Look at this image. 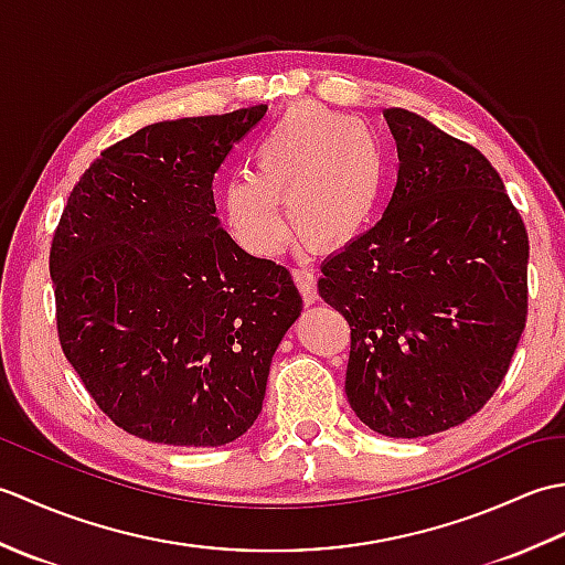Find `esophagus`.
Masks as SVG:
<instances>
[{
    "label": "esophagus",
    "instance_id": "obj_1",
    "mask_svg": "<svg viewBox=\"0 0 565 565\" xmlns=\"http://www.w3.org/2000/svg\"><path fill=\"white\" fill-rule=\"evenodd\" d=\"M294 279L301 289V296L306 306H313L318 301V284H316V269L308 267V264H298L294 269Z\"/></svg>",
    "mask_w": 565,
    "mask_h": 565
}]
</instances>
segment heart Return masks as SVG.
<instances>
[{"label":"heart","mask_w":565,"mask_h":565,"mask_svg":"<svg viewBox=\"0 0 565 565\" xmlns=\"http://www.w3.org/2000/svg\"><path fill=\"white\" fill-rule=\"evenodd\" d=\"M386 170L374 128L316 104L294 106L255 142L252 174L225 182V225L252 255H274L289 233L286 199L298 235L318 247L344 245L369 225Z\"/></svg>","instance_id":"heart-1"}]
</instances>
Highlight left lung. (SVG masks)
<instances>
[{"label": "left lung", "mask_w": 565, "mask_h": 565, "mask_svg": "<svg viewBox=\"0 0 565 565\" xmlns=\"http://www.w3.org/2000/svg\"><path fill=\"white\" fill-rule=\"evenodd\" d=\"M398 182L381 221L322 262L352 330L347 401L379 435L466 423L505 379L526 322L530 237L495 167L427 118L386 109Z\"/></svg>", "instance_id": "left-lung-1"}]
</instances>
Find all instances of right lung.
<instances>
[{
  "label": "right lung",
  "mask_w": 565,
  "mask_h": 565,
  "mask_svg": "<svg viewBox=\"0 0 565 565\" xmlns=\"http://www.w3.org/2000/svg\"><path fill=\"white\" fill-rule=\"evenodd\" d=\"M264 114L267 104L140 128L67 199L51 247L57 338L128 435L223 447L262 413L303 298L289 269L223 231L213 174Z\"/></svg>",
  "instance_id": "right-lung-1"
}]
</instances>
